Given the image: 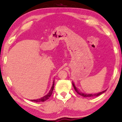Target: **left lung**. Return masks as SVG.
Masks as SVG:
<instances>
[{"label": "left lung", "instance_id": "obj_1", "mask_svg": "<svg viewBox=\"0 0 122 122\" xmlns=\"http://www.w3.org/2000/svg\"><path fill=\"white\" fill-rule=\"evenodd\" d=\"M73 86H74V88L75 91H76V92L78 94H79L80 96L84 97H98V96H100V95H101L102 94H103V93H104L106 91V90H105V91H104L101 92H99V93H96V94H85V93H81V92L79 90H78L77 88H76V86H75V85H74V84L73 83Z\"/></svg>", "mask_w": 122, "mask_h": 122}]
</instances>
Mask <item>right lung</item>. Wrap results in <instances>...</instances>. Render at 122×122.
<instances>
[{"mask_svg": "<svg viewBox=\"0 0 122 122\" xmlns=\"http://www.w3.org/2000/svg\"><path fill=\"white\" fill-rule=\"evenodd\" d=\"M54 81H53V86H51V90H50L49 92L48 93L46 96H45L43 97L40 98V99H35V100H31V101L33 102H44L46 101V100L48 99L51 96V95L53 93V89H54Z\"/></svg>", "mask_w": 122, "mask_h": 122, "instance_id": "1", "label": "right lung"}]
</instances>
